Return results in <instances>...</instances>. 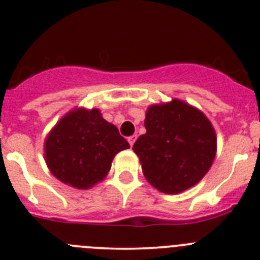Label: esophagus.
<instances>
[{
	"mask_svg": "<svg viewBox=\"0 0 260 260\" xmlns=\"http://www.w3.org/2000/svg\"><path fill=\"white\" fill-rule=\"evenodd\" d=\"M136 139H137L136 135H133V136H129V137H128V143H129V145H131V146H132L133 144H135V141H136Z\"/></svg>",
	"mask_w": 260,
	"mask_h": 260,
	"instance_id": "1",
	"label": "esophagus"
}]
</instances>
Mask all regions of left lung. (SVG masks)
Here are the masks:
<instances>
[{
	"mask_svg": "<svg viewBox=\"0 0 260 260\" xmlns=\"http://www.w3.org/2000/svg\"><path fill=\"white\" fill-rule=\"evenodd\" d=\"M145 135L133 145L144 177L154 188L177 195L198 184L217 152V136L199 108L174 98L146 110Z\"/></svg>",
	"mask_w": 260,
	"mask_h": 260,
	"instance_id": "left-lung-1",
	"label": "left lung"
}]
</instances>
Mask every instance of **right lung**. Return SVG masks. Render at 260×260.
Listing matches in <instances>:
<instances>
[{
    "mask_svg": "<svg viewBox=\"0 0 260 260\" xmlns=\"http://www.w3.org/2000/svg\"><path fill=\"white\" fill-rule=\"evenodd\" d=\"M129 148L98 108L77 107L65 114L44 141V159L60 182L89 189L107 177L112 159Z\"/></svg>",
    "mask_w": 260,
    "mask_h": 260,
    "instance_id": "obj_1",
    "label": "right lung"
}]
</instances>
